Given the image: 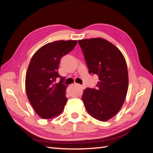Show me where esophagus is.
Returning a JSON list of instances; mask_svg holds the SVG:
<instances>
[{
  "label": "esophagus",
  "instance_id": "obj_1",
  "mask_svg": "<svg viewBox=\"0 0 153 153\" xmlns=\"http://www.w3.org/2000/svg\"><path fill=\"white\" fill-rule=\"evenodd\" d=\"M76 85H78V87H80L81 88H82V89H85V86L84 85H80V84H76Z\"/></svg>",
  "mask_w": 153,
  "mask_h": 153
}]
</instances>
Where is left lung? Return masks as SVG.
<instances>
[{
	"mask_svg": "<svg viewBox=\"0 0 153 153\" xmlns=\"http://www.w3.org/2000/svg\"><path fill=\"white\" fill-rule=\"evenodd\" d=\"M90 74L99 77L96 89L86 88L82 100L92 117L106 121L116 115L126 99L128 73L126 60L115 45L103 38L78 40Z\"/></svg>",
	"mask_w": 153,
	"mask_h": 153,
	"instance_id": "8db88e82",
	"label": "left lung"
}]
</instances>
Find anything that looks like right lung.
<instances>
[{"label": "right lung", "mask_w": 153, "mask_h": 153, "mask_svg": "<svg viewBox=\"0 0 153 153\" xmlns=\"http://www.w3.org/2000/svg\"><path fill=\"white\" fill-rule=\"evenodd\" d=\"M76 40L56 41L41 47L32 56L25 76L27 98L36 113L45 119L55 117L64 108L67 85L58 73L60 61L75 48ZM57 77L61 78L54 83Z\"/></svg>", "instance_id": "1"}]
</instances>
